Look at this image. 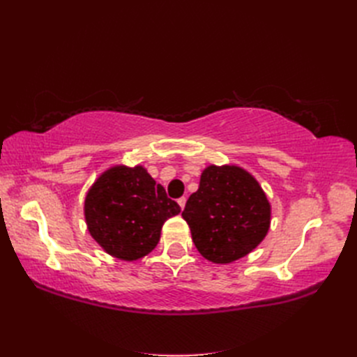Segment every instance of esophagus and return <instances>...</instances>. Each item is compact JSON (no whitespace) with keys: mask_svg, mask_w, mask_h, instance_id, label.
Here are the masks:
<instances>
[{"mask_svg":"<svg viewBox=\"0 0 357 357\" xmlns=\"http://www.w3.org/2000/svg\"><path fill=\"white\" fill-rule=\"evenodd\" d=\"M178 205H180V208L183 210V208H185V205H186V198L185 197H183V198H178Z\"/></svg>","mask_w":357,"mask_h":357,"instance_id":"1","label":"esophagus"}]
</instances>
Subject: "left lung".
<instances>
[{"label": "left lung", "mask_w": 357, "mask_h": 357, "mask_svg": "<svg viewBox=\"0 0 357 357\" xmlns=\"http://www.w3.org/2000/svg\"><path fill=\"white\" fill-rule=\"evenodd\" d=\"M198 252L231 264L256 248L269 229L271 205L256 178L235 165H210L181 213Z\"/></svg>", "instance_id": "left-lung-1"}]
</instances>
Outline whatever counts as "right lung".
<instances>
[{
	"instance_id": "right-lung-1",
	"label": "right lung",
	"mask_w": 357,
	"mask_h": 357,
	"mask_svg": "<svg viewBox=\"0 0 357 357\" xmlns=\"http://www.w3.org/2000/svg\"><path fill=\"white\" fill-rule=\"evenodd\" d=\"M178 213L180 205L142 165L104 171L84 199L92 238L109 255L129 262L152 252L162 225Z\"/></svg>"
}]
</instances>
